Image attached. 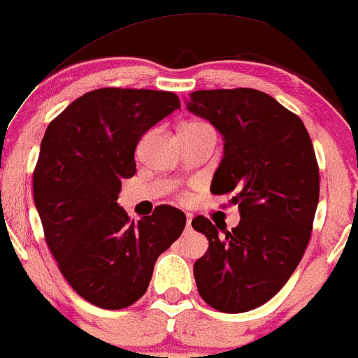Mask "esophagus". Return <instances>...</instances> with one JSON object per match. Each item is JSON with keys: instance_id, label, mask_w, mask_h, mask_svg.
<instances>
[{"instance_id": "1", "label": "esophagus", "mask_w": 358, "mask_h": 358, "mask_svg": "<svg viewBox=\"0 0 358 358\" xmlns=\"http://www.w3.org/2000/svg\"><path fill=\"white\" fill-rule=\"evenodd\" d=\"M191 221H192V214H186V228H191Z\"/></svg>"}]
</instances>
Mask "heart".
Masks as SVG:
<instances>
[{
  "instance_id": "b5f03b06",
  "label": "heart",
  "mask_w": 358,
  "mask_h": 358,
  "mask_svg": "<svg viewBox=\"0 0 358 358\" xmlns=\"http://www.w3.org/2000/svg\"><path fill=\"white\" fill-rule=\"evenodd\" d=\"M196 125H201V124H199V122H189V124L182 125V129H180V130H184V129H191V127H196Z\"/></svg>"
}]
</instances>
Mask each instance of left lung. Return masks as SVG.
<instances>
[{
  "label": "left lung",
  "mask_w": 358,
  "mask_h": 358,
  "mask_svg": "<svg viewBox=\"0 0 358 358\" xmlns=\"http://www.w3.org/2000/svg\"><path fill=\"white\" fill-rule=\"evenodd\" d=\"M187 108L224 138L211 192L229 194L241 216L222 234L208 217L192 220L209 239L194 263L197 292L220 312L243 313L285 287L312 236L320 194L312 138L296 113L255 88L192 92Z\"/></svg>",
  "instance_id": "1"
}]
</instances>
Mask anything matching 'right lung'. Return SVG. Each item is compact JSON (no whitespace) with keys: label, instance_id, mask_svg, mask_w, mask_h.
Masks as SVG:
<instances>
[{"label":"right lung","instance_id":"obj_1","mask_svg":"<svg viewBox=\"0 0 358 358\" xmlns=\"http://www.w3.org/2000/svg\"><path fill=\"white\" fill-rule=\"evenodd\" d=\"M178 108L172 92L96 88L55 117L41 141L33 196L46 245L70 287L100 308L136 303L186 226L172 206L134 222L117 203L141 137Z\"/></svg>","mask_w":358,"mask_h":358}]
</instances>
